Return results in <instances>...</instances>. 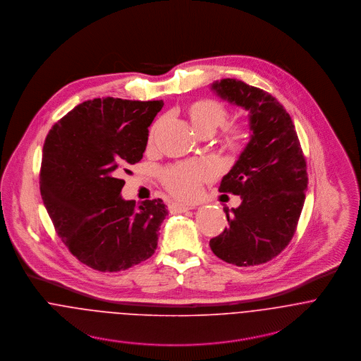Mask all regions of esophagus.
I'll return each instance as SVG.
<instances>
[{"mask_svg":"<svg viewBox=\"0 0 361 361\" xmlns=\"http://www.w3.org/2000/svg\"><path fill=\"white\" fill-rule=\"evenodd\" d=\"M192 207L190 206V204H184V203H177V202H174V203H170L169 204V210L173 213V214H177V213H184V212H188V210H191Z\"/></svg>","mask_w":361,"mask_h":361,"instance_id":"esophagus-1","label":"esophagus"}]
</instances>
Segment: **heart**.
I'll use <instances>...</instances> for the list:
<instances>
[{"mask_svg": "<svg viewBox=\"0 0 361 361\" xmlns=\"http://www.w3.org/2000/svg\"><path fill=\"white\" fill-rule=\"evenodd\" d=\"M226 106L216 99H200L188 105L187 118L191 127L200 135H212L219 127L227 121ZM161 121H157L149 131V142L154 141ZM243 131L238 126L227 128L223 144L230 151H237L243 141ZM214 177V167L206 161L183 163L171 166L163 173V184L166 190L174 197L183 200H194L200 194L202 185Z\"/></svg>", "mask_w": 361, "mask_h": 361, "instance_id": "b5f03b06", "label": "heart"}]
</instances>
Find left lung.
Masks as SVG:
<instances>
[{
  "instance_id": "obj_1",
  "label": "left lung",
  "mask_w": 361,
  "mask_h": 361,
  "mask_svg": "<svg viewBox=\"0 0 361 361\" xmlns=\"http://www.w3.org/2000/svg\"><path fill=\"white\" fill-rule=\"evenodd\" d=\"M212 90L249 112L250 140L219 191L240 195L224 207L228 227L209 245L240 267L267 263L290 242L307 190L306 161L289 114L269 92L237 79L214 81Z\"/></svg>"
}]
</instances>
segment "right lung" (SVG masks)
Instances as JSON below:
<instances>
[{"mask_svg": "<svg viewBox=\"0 0 361 361\" xmlns=\"http://www.w3.org/2000/svg\"><path fill=\"white\" fill-rule=\"evenodd\" d=\"M163 101L94 98L49 130L40 192L56 234L81 263L121 271L149 259L158 246L163 200H124L127 166L142 159L148 127Z\"/></svg>", "mask_w": 361, "mask_h": 361, "instance_id": "obj_1", "label": "right lung"}]
</instances>
